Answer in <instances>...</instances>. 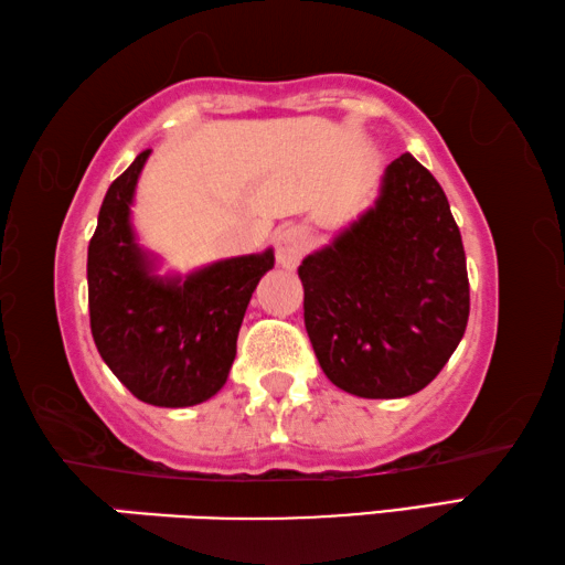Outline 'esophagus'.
<instances>
[{
    "instance_id": "1",
    "label": "esophagus",
    "mask_w": 565,
    "mask_h": 565,
    "mask_svg": "<svg viewBox=\"0 0 565 565\" xmlns=\"http://www.w3.org/2000/svg\"><path fill=\"white\" fill-rule=\"evenodd\" d=\"M310 243V235L305 227L300 225H288L280 227L275 233V253H277V263L282 267H295L305 253V247Z\"/></svg>"
}]
</instances>
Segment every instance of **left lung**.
I'll list each match as a JSON object with an SVG mask.
<instances>
[{"label": "left lung", "instance_id": "obj_1", "mask_svg": "<svg viewBox=\"0 0 565 565\" xmlns=\"http://www.w3.org/2000/svg\"><path fill=\"white\" fill-rule=\"evenodd\" d=\"M298 275L322 372L364 399L427 387L467 330L459 225L437 178L412 153L394 158L374 205L305 257Z\"/></svg>", "mask_w": 565, "mask_h": 565}]
</instances>
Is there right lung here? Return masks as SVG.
I'll use <instances>...</instances> for the list:
<instances>
[{"label":"right lung","mask_w":565,"mask_h":565,"mask_svg":"<svg viewBox=\"0 0 565 565\" xmlns=\"http://www.w3.org/2000/svg\"><path fill=\"white\" fill-rule=\"evenodd\" d=\"M143 151L108 185L88 243V318L102 360L136 399L193 407L223 387L247 302L275 255L227 257L185 277L156 275L136 243L131 205Z\"/></svg>","instance_id":"right-lung-1"}]
</instances>
